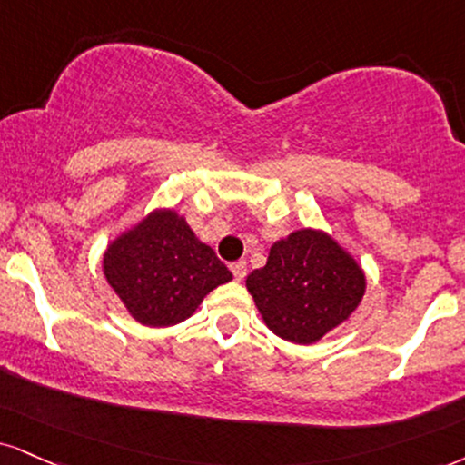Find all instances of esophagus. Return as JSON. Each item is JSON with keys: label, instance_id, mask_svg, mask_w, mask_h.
<instances>
[{"label": "esophagus", "instance_id": "1", "mask_svg": "<svg viewBox=\"0 0 465 465\" xmlns=\"http://www.w3.org/2000/svg\"><path fill=\"white\" fill-rule=\"evenodd\" d=\"M232 272H233V279L236 282H242L244 277H247V262H236V264H232Z\"/></svg>", "mask_w": 465, "mask_h": 465}]
</instances>
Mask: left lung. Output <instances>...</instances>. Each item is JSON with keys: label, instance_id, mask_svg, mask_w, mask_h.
<instances>
[{"label": "left lung", "instance_id": "1", "mask_svg": "<svg viewBox=\"0 0 465 465\" xmlns=\"http://www.w3.org/2000/svg\"><path fill=\"white\" fill-rule=\"evenodd\" d=\"M262 321L294 344H314L349 321L366 294L360 262L327 232L296 229L268 251L247 277Z\"/></svg>", "mask_w": 465, "mask_h": 465}]
</instances>
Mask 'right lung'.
<instances>
[{"instance_id":"add662e5","label":"right lung","mask_w":465,"mask_h":465,"mask_svg":"<svg viewBox=\"0 0 465 465\" xmlns=\"http://www.w3.org/2000/svg\"><path fill=\"white\" fill-rule=\"evenodd\" d=\"M102 268L108 286L144 327L186 321L212 290L232 282L214 249L173 208L151 210L110 240Z\"/></svg>"}]
</instances>
